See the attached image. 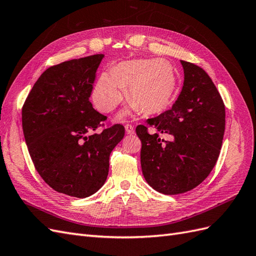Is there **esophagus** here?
I'll return each mask as SVG.
<instances>
[{"instance_id":"1","label":"esophagus","mask_w":256,"mask_h":256,"mask_svg":"<svg viewBox=\"0 0 256 256\" xmlns=\"http://www.w3.org/2000/svg\"><path fill=\"white\" fill-rule=\"evenodd\" d=\"M125 129H126V132L128 134H134V128L132 125H130V124H126Z\"/></svg>"}]
</instances>
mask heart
<instances>
[{"instance_id": "obj_1", "label": "heart", "mask_w": 256, "mask_h": 256, "mask_svg": "<svg viewBox=\"0 0 256 256\" xmlns=\"http://www.w3.org/2000/svg\"><path fill=\"white\" fill-rule=\"evenodd\" d=\"M176 86L173 67L161 60L125 62L114 67L111 74L100 76L92 99L104 113L112 112L122 99V88L134 110L145 114L160 113L170 106Z\"/></svg>"}]
</instances>
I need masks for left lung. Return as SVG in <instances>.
I'll use <instances>...</instances> for the list:
<instances>
[{"mask_svg": "<svg viewBox=\"0 0 256 256\" xmlns=\"http://www.w3.org/2000/svg\"><path fill=\"white\" fill-rule=\"evenodd\" d=\"M180 63L184 85L172 109L136 128L145 180L168 196L190 191L209 175L226 129V106L210 76L190 62ZM150 126L158 132L150 135ZM159 133L171 134L172 141L161 140Z\"/></svg>", "mask_w": 256, "mask_h": 256, "instance_id": "obj_1", "label": "left lung"}]
</instances>
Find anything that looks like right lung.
<instances>
[{"mask_svg": "<svg viewBox=\"0 0 256 256\" xmlns=\"http://www.w3.org/2000/svg\"><path fill=\"white\" fill-rule=\"evenodd\" d=\"M104 54L49 67L22 106V129L38 174L60 193L88 198L104 184L109 158L125 136L120 124L104 127L106 116L90 97ZM99 126L102 133H94Z\"/></svg>", "mask_w": 256, "mask_h": 256, "instance_id": "add662e5", "label": "right lung"}]
</instances>
